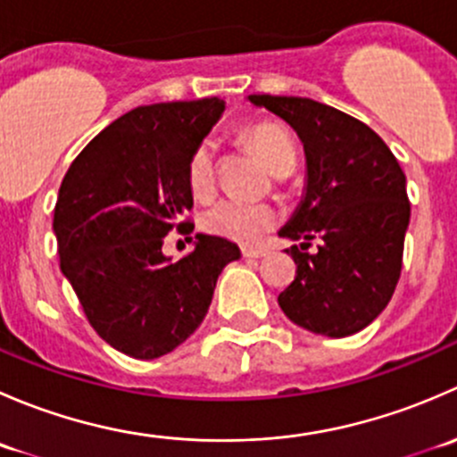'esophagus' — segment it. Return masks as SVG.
I'll list each match as a JSON object with an SVG mask.
<instances>
[{
	"label": "esophagus",
	"mask_w": 457,
	"mask_h": 457,
	"mask_svg": "<svg viewBox=\"0 0 457 457\" xmlns=\"http://www.w3.org/2000/svg\"><path fill=\"white\" fill-rule=\"evenodd\" d=\"M243 256H245V258H262V256H267V250H262V247H243Z\"/></svg>",
	"instance_id": "34e87169"
}]
</instances>
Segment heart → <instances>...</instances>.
<instances>
[{
    "label": "heart",
    "instance_id": "heart-1",
    "mask_svg": "<svg viewBox=\"0 0 457 457\" xmlns=\"http://www.w3.org/2000/svg\"><path fill=\"white\" fill-rule=\"evenodd\" d=\"M250 141L262 159V163L278 172L285 165L296 163V147L292 137L274 123H261L250 130ZM187 181L195 195H210L214 186V143L201 141L192 152L187 163ZM278 220L274 207L262 203H247L241 199H220L207 207L203 214V228L216 237L232 238L238 243H256L270 232Z\"/></svg>",
    "mask_w": 457,
    "mask_h": 457
}]
</instances>
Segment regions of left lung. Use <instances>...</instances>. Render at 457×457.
<instances>
[{
  "mask_svg": "<svg viewBox=\"0 0 457 457\" xmlns=\"http://www.w3.org/2000/svg\"><path fill=\"white\" fill-rule=\"evenodd\" d=\"M298 135L305 190L278 237L296 278L278 294L294 325L345 338L371 325L394 296L411 205L407 179L386 143L358 119L305 96L250 95ZM312 240L319 250L303 253Z\"/></svg>",
  "mask_w": 457,
  "mask_h": 457,
  "instance_id": "obj_1",
  "label": "left lung"
}]
</instances>
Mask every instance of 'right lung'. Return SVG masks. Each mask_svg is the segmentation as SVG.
Instances as JSON below:
<instances>
[{"label":"right lung","instance_id":"1","mask_svg":"<svg viewBox=\"0 0 457 457\" xmlns=\"http://www.w3.org/2000/svg\"><path fill=\"white\" fill-rule=\"evenodd\" d=\"M225 110L219 96L139 105L99 132L63 177L54 205L62 274L96 334L139 361L186 343L203 322L237 243L196 234L179 261L172 228L192 229L187 163ZM192 241V238H190Z\"/></svg>","mask_w":457,"mask_h":457}]
</instances>
